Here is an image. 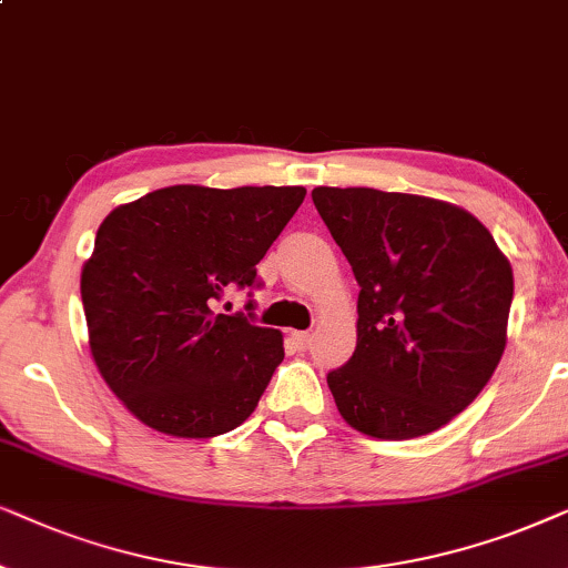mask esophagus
I'll return each mask as SVG.
<instances>
[{
  "instance_id": "obj_1",
  "label": "esophagus",
  "mask_w": 568,
  "mask_h": 568,
  "mask_svg": "<svg viewBox=\"0 0 568 568\" xmlns=\"http://www.w3.org/2000/svg\"><path fill=\"white\" fill-rule=\"evenodd\" d=\"M291 343L296 345V351H306L312 345V335L308 332H291Z\"/></svg>"
}]
</instances>
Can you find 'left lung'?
I'll list each match as a JSON object with an SVG mask.
<instances>
[{"label":"left lung","mask_w":568,"mask_h":568,"mask_svg":"<svg viewBox=\"0 0 568 568\" xmlns=\"http://www.w3.org/2000/svg\"><path fill=\"white\" fill-rule=\"evenodd\" d=\"M312 200L361 285L355 351L327 374L339 415L384 442L447 426L504 355L509 260L478 217L434 196L316 186Z\"/></svg>","instance_id":"left-lung-1"}]
</instances>
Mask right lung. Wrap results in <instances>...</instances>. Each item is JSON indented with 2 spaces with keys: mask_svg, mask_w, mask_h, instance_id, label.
Masks as SVG:
<instances>
[{
  "mask_svg": "<svg viewBox=\"0 0 568 568\" xmlns=\"http://www.w3.org/2000/svg\"><path fill=\"white\" fill-rule=\"evenodd\" d=\"M304 186L155 189L105 215L80 293L109 389L148 428L213 438L254 413L283 361V332L215 314L304 202Z\"/></svg>",
  "mask_w": 568,
  "mask_h": 568,
  "instance_id": "1",
  "label": "right lung"
}]
</instances>
